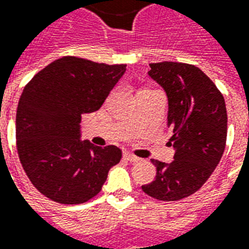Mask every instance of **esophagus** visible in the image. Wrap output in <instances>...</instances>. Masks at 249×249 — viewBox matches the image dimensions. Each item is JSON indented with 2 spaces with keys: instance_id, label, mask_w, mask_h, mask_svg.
<instances>
[{
  "instance_id": "1",
  "label": "esophagus",
  "mask_w": 249,
  "mask_h": 249,
  "mask_svg": "<svg viewBox=\"0 0 249 249\" xmlns=\"http://www.w3.org/2000/svg\"><path fill=\"white\" fill-rule=\"evenodd\" d=\"M124 158L126 159V160H129L130 163H137V162H140V160H141V159L138 158V157L130 154V153H125Z\"/></svg>"
}]
</instances>
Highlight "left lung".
Returning a JSON list of instances; mask_svg holds the SVG:
<instances>
[{
	"label": "left lung",
	"mask_w": 249,
	"mask_h": 249,
	"mask_svg": "<svg viewBox=\"0 0 249 249\" xmlns=\"http://www.w3.org/2000/svg\"><path fill=\"white\" fill-rule=\"evenodd\" d=\"M149 75L168 96L167 126L175 149L170 164L151 159L155 179L142 191L159 201L192 196L210 178L221 160L227 138L225 98L197 66L184 62L150 64Z\"/></svg>",
	"instance_id": "left-lung-1"
}]
</instances>
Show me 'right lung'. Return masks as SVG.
Returning <instances> with one entry per match:
<instances>
[{
    "instance_id": "add662e5",
    "label": "right lung",
    "mask_w": 249,
    "mask_h": 249,
    "mask_svg": "<svg viewBox=\"0 0 249 249\" xmlns=\"http://www.w3.org/2000/svg\"><path fill=\"white\" fill-rule=\"evenodd\" d=\"M125 68L65 56L24 86L17 108V151L32 185L49 200L87 202L120 162L117 146L79 141V123L83 113L102 107Z\"/></svg>"
}]
</instances>
